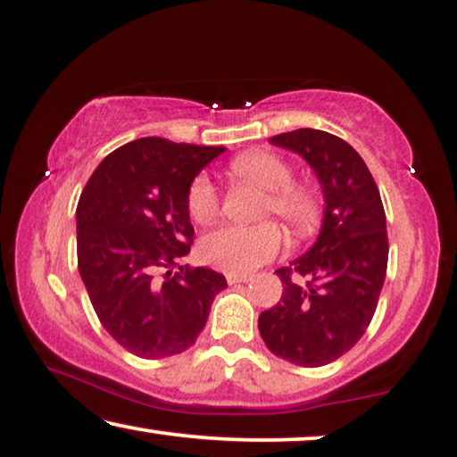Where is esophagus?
I'll return each mask as SVG.
<instances>
[{
  "instance_id": "esophagus-1",
  "label": "esophagus",
  "mask_w": 457,
  "mask_h": 457,
  "mask_svg": "<svg viewBox=\"0 0 457 457\" xmlns=\"http://www.w3.org/2000/svg\"><path fill=\"white\" fill-rule=\"evenodd\" d=\"M251 280V276H245V274H227V282L228 284H237V282H249Z\"/></svg>"
}]
</instances>
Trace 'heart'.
Masks as SVG:
<instances>
[{
    "label": "heart",
    "mask_w": 457,
    "mask_h": 457,
    "mask_svg": "<svg viewBox=\"0 0 457 457\" xmlns=\"http://www.w3.org/2000/svg\"><path fill=\"white\" fill-rule=\"evenodd\" d=\"M235 175L268 189L262 216H276L290 233L307 235L320 216L313 189L293 183V167L272 152H247L230 164ZM189 214L197 222H210L220 208L218 189L208 175H197L187 191ZM282 247V233L274 222L255 227H220L204 237L202 257L210 266L230 274H249L274 260Z\"/></svg>",
    "instance_id": "1"
}]
</instances>
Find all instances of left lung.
<instances>
[{
	"mask_svg": "<svg viewBox=\"0 0 457 457\" xmlns=\"http://www.w3.org/2000/svg\"><path fill=\"white\" fill-rule=\"evenodd\" d=\"M270 144L307 161L326 206L311 249L276 270L282 296L260 313L257 326L272 354L321 367L348 353L373 320L387 270L386 212L365 161L342 137L303 128Z\"/></svg>",
	"mask_w": 457,
	"mask_h": 457,
	"instance_id": "left-lung-1",
	"label": "left lung"
}]
</instances>
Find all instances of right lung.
I'll use <instances>...</instances> for the list:
<instances>
[{
	"instance_id": "add662e5",
	"label": "right lung",
	"mask_w": 457,
	"mask_h": 457,
	"mask_svg": "<svg viewBox=\"0 0 457 457\" xmlns=\"http://www.w3.org/2000/svg\"><path fill=\"white\" fill-rule=\"evenodd\" d=\"M224 146L140 137L111 152L76 208L78 270L103 328L140 359L195 344L222 274L187 268V191Z\"/></svg>"
}]
</instances>
